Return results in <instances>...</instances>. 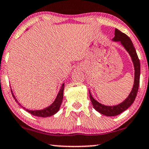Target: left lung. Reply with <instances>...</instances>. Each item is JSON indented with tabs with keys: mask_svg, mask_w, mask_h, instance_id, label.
I'll return each instance as SVG.
<instances>
[{
	"mask_svg": "<svg viewBox=\"0 0 149 149\" xmlns=\"http://www.w3.org/2000/svg\"><path fill=\"white\" fill-rule=\"evenodd\" d=\"M113 40L116 41V42H120L121 44L126 49L129 54L130 55L134 64V83L132 89L128 97L122 103L117 105H114V106H106V105L101 104L100 103H99L98 101H97L93 97L89 91L90 100L91 101L94 109L101 114H103V115L107 116H115L119 115L123 111L126 110L132 104L135 100L138 90H139L140 84V74H141L140 60L139 59V57H138L136 51L130 38L126 34L122 33V31H120L118 29H116L115 37L113 38Z\"/></svg>",
	"mask_w": 149,
	"mask_h": 149,
	"instance_id": "left-lung-1",
	"label": "left lung"
}]
</instances>
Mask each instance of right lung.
I'll return each instance as SVG.
<instances>
[{
	"label": "right lung",
	"mask_w": 149,
	"mask_h": 149,
	"mask_svg": "<svg viewBox=\"0 0 149 149\" xmlns=\"http://www.w3.org/2000/svg\"><path fill=\"white\" fill-rule=\"evenodd\" d=\"M64 83L62 84L61 89H60V91L58 94V95L56 98L55 101H54V103L52 104L49 105L48 107L45 108L44 109H42V110H29V109H25V107H23V109H25L27 111L29 112V113L32 114V115L35 116H38V117H42V118H46V117H49V116H52L53 115H54L56 113H57L58 111L60 105H61V103L62 102V100H63V92H64ZM11 91V93L13 97V98L15 99V100L16 101L17 103H19V105L21 104L18 102V101L17 100V99L15 97L13 93L12 90ZM22 107V106H21Z\"/></svg>",
	"instance_id": "obj_1"
}]
</instances>
